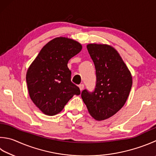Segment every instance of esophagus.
Returning <instances> with one entry per match:
<instances>
[{
	"mask_svg": "<svg viewBox=\"0 0 156 156\" xmlns=\"http://www.w3.org/2000/svg\"><path fill=\"white\" fill-rule=\"evenodd\" d=\"M79 89H80V90L82 91L84 89V85L83 84H80L79 86Z\"/></svg>",
	"mask_w": 156,
	"mask_h": 156,
	"instance_id": "1",
	"label": "esophagus"
}]
</instances>
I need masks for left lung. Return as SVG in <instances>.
Here are the masks:
<instances>
[{"mask_svg":"<svg viewBox=\"0 0 156 156\" xmlns=\"http://www.w3.org/2000/svg\"><path fill=\"white\" fill-rule=\"evenodd\" d=\"M87 51L96 69L94 92L84 90L81 98L88 112L98 121L107 119L123 107L130 94L133 78L115 49L105 44H88Z\"/></svg>","mask_w":156,"mask_h":156,"instance_id":"left-lung-1","label":"left lung"}]
</instances>
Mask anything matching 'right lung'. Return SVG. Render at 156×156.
I'll return each instance as SVG.
<instances>
[{
    "mask_svg": "<svg viewBox=\"0 0 156 156\" xmlns=\"http://www.w3.org/2000/svg\"><path fill=\"white\" fill-rule=\"evenodd\" d=\"M82 45L66 37H57L43 47L26 73V82L32 102L47 115L59 113L79 88L70 81L67 66Z\"/></svg>",
    "mask_w": 156,
    "mask_h": 156,
    "instance_id": "add662e5",
    "label": "right lung"
}]
</instances>
